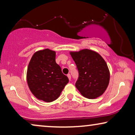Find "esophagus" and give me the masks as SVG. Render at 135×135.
I'll return each mask as SVG.
<instances>
[{
	"label": "esophagus",
	"mask_w": 135,
	"mask_h": 135,
	"mask_svg": "<svg viewBox=\"0 0 135 135\" xmlns=\"http://www.w3.org/2000/svg\"><path fill=\"white\" fill-rule=\"evenodd\" d=\"M67 76H68V79H69V80H71V74H68L67 75Z\"/></svg>",
	"instance_id": "1"
}]
</instances>
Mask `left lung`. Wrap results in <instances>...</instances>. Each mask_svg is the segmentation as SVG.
<instances>
[{
    "mask_svg": "<svg viewBox=\"0 0 135 135\" xmlns=\"http://www.w3.org/2000/svg\"><path fill=\"white\" fill-rule=\"evenodd\" d=\"M70 55L79 71L75 86L81 95L88 99H95L102 95L110 80L109 70L103 57L89 49L70 51Z\"/></svg>",
    "mask_w": 135,
    "mask_h": 135,
    "instance_id": "left-lung-1",
    "label": "left lung"
}]
</instances>
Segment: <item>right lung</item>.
<instances>
[{
  "instance_id": "obj_1",
  "label": "right lung",
  "mask_w": 135,
  "mask_h": 135,
  "mask_svg": "<svg viewBox=\"0 0 135 135\" xmlns=\"http://www.w3.org/2000/svg\"><path fill=\"white\" fill-rule=\"evenodd\" d=\"M56 52L49 49L34 53L29 61L26 79L29 90L36 98L52 102L60 97L69 79L56 64Z\"/></svg>"
}]
</instances>
